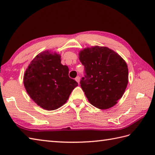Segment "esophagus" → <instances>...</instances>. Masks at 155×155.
<instances>
[{
  "label": "esophagus",
  "mask_w": 155,
  "mask_h": 155,
  "mask_svg": "<svg viewBox=\"0 0 155 155\" xmlns=\"http://www.w3.org/2000/svg\"><path fill=\"white\" fill-rule=\"evenodd\" d=\"M75 80H76V81H77L78 83H79V82H80V77H77L75 78Z\"/></svg>",
  "instance_id": "esophagus-1"
}]
</instances>
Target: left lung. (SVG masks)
Returning a JSON list of instances; mask_svg holds the SVG:
<instances>
[{
    "label": "left lung",
    "instance_id": "left-lung-1",
    "mask_svg": "<svg viewBox=\"0 0 155 155\" xmlns=\"http://www.w3.org/2000/svg\"><path fill=\"white\" fill-rule=\"evenodd\" d=\"M78 55L85 67L81 87L88 101L101 109L114 106L122 97L128 82L127 63L117 52L104 46L86 48Z\"/></svg>",
    "mask_w": 155,
    "mask_h": 155
}]
</instances>
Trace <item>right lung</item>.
<instances>
[{"mask_svg": "<svg viewBox=\"0 0 155 155\" xmlns=\"http://www.w3.org/2000/svg\"><path fill=\"white\" fill-rule=\"evenodd\" d=\"M68 73V67L61 64L59 54L45 51L28 65L23 82L31 98L41 108L52 111L64 105L78 86Z\"/></svg>", "mask_w": 155, "mask_h": 155, "instance_id": "add662e5", "label": "right lung"}]
</instances>
